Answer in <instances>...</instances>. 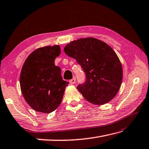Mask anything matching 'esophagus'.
I'll return each mask as SVG.
<instances>
[{
    "label": "esophagus",
    "instance_id": "obj_1",
    "mask_svg": "<svg viewBox=\"0 0 149 149\" xmlns=\"http://www.w3.org/2000/svg\"><path fill=\"white\" fill-rule=\"evenodd\" d=\"M75 82H76L75 78H72V79H71V80H69V83H70L71 84H74Z\"/></svg>",
    "mask_w": 149,
    "mask_h": 149
}]
</instances>
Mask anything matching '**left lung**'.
I'll return each mask as SVG.
<instances>
[{"mask_svg": "<svg viewBox=\"0 0 149 149\" xmlns=\"http://www.w3.org/2000/svg\"><path fill=\"white\" fill-rule=\"evenodd\" d=\"M64 52L76 59L86 74L77 89L91 104L104 105L120 90L123 69L115 51L105 42L93 37L79 38L67 44Z\"/></svg>", "mask_w": 149, "mask_h": 149, "instance_id": "1", "label": "left lung"}]
</instances>
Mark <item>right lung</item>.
<instances>
[{"label": "right lung", "mask_w": 149, "mask_h": 149, "mask_svg": "<svg viewBox=\"0 0 149 149\" xmlns=\"http://www.w3.org/2000/svg\"><path fill=\"white\" fill-rule=\"evenodd\" d=\"M61 52L58 45L36 49L24 62L20 76L21 92L35 111L49 114L58 108L68 81L61 76L54 60Z\"/></svg>", "instance_id": "1"}]
</instances>
